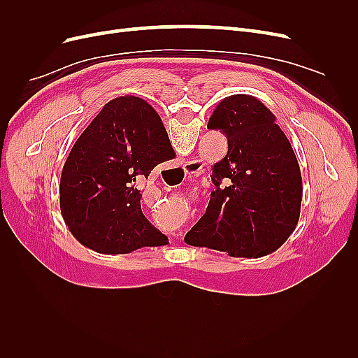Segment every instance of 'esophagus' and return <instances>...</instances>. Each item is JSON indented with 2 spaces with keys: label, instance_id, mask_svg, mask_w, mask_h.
Masks as SVG:
<instances>
[{
  "label": "esophagus",
  "instance_id": "34e87169",
  "mask_svg": "<svg viewBox=\"0 0 358 358\" xmlns=\"http://www.w3.org/2000/svg\"><path fill=\"white\" fill-rule=\"evenodd\" d=\"M201 162L200 161H197V159H194V161H188L185 166H183V169H185V171H187V175L188 176H196V175H199L200 173V170H201Z\"/></svg>",
  "mask_w": 358,
  "mask_h": 358
}]
</instances>
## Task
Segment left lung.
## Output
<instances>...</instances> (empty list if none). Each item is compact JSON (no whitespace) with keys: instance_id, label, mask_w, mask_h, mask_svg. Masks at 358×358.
<instances>
[{"instance_id":"8db88e82","label":"left lung","mask_w":358,"mask_h":358,"mask_svg":"<svg viewBox=\"0 0 358 358\" xmlns=\"http://www.w3.org/2000/svg\"><path fill=\"white\" fill-rule=\"evenodd\" d=\"M208 128L225 134L229 152L213 166L215 191L185 243L243 258L276 251L294 231L301 206V173L289 140L276 116L245 94L216 106Z\"/></svg>"}]
</instances>
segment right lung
I'll return each instance as SVG.
<instances>
[{"mask_svg":"<svg viewBox=\"0 0 358 358\" xmlns=\"http://www.w3.org/2000/svg\"><path fill=\"white\" fill-rule=\"evenodd\" d=\"M173 158L175 150L152 106L133 95L107 103L62 169L59 208L71 234L103 254L166 245L167 236L142 212L136 182Z\"/></svg>","mask_w":358,"mask_h":358,"instance_id":"obj_1","label":"right lung"}]
</instances>
